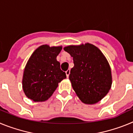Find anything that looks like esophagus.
Masks as SVG:
<instances>
[{
    "instance_id": "34e87169",
    "label": "esophagus",
    "mask_w": 133,
    "mask_h": 133,
    "mask_svg": "<svg viewBox=\"0 0 133 133\" xmlns=\"http://www.w3.org/2000/svg\"><path fill=\"white\" fill-rule=\"evenodd\" d=\"M70 69L69 70H67L66 71V77H69V75H70Z\"/></svg>"
}]
</instances>
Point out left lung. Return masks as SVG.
<instances>
[{
  "label": "left lung",
  "mask_w": 133,
  "mask_h": 133,
  "mask_svg": "<svg viewBox=\"0 0 133 133\" xmlns=\"http://www.w3.org/2000/svg\"><path fill=\"white\" fill-rule=\"evenodd\" d=\"M64 50L73 58L69 79L78 98L85 104L98 103L107 95L112 84L111 70L105 56L89 43L68 46Z\"/></svg>",
  "instance_id": "obj_1"
}]
</instances>
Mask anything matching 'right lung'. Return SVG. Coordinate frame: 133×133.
Instances as JSON below:
<instances>
[{
	"mask_svg": "<svg viewBox=\"0 0 133 133\" xmlns=\"http://www.w3.org/2000/svg\"><path fill=\"white\" fill-rule=\"evenodd\" d=\"M62 46L47 44L36 49L29 59L24 70L23 89L27 97L35 102L49 99L61 81L66 78L60 68L56 56Z\"/></svg>",
	"mask_w": 133,
	"mask_h": 133,
	"instance_id": "right-lung-1",
	"label": "right lung"
}]
</instances>
